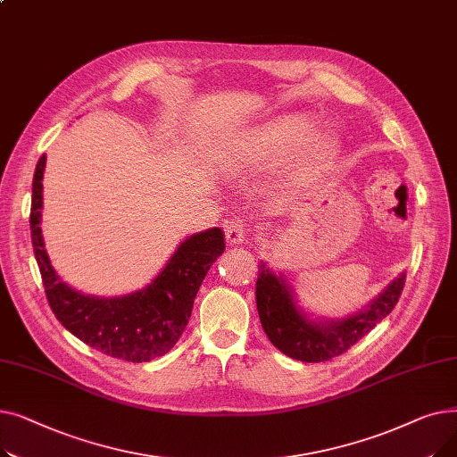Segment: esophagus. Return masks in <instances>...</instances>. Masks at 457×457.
I'll return each instance as SVG.
<instances>
[{"mask_svg":"<svg viewBox=\"0 0 457 457\" xmlns=\"http://www.w3.org/2000/svg\"><path fill=\"white\" fill-rule=\"evenodd\" d=\"M224 233L228 243L241 245L246 238V224L241 219H231L224 222Z\"/></svg>","mask_w":457,"mask_h":457,"instance_id":"34e87169","label":"esophagus"}]
</instances>
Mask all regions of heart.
<instances>
[{"label":"heart","mask_w":457,"mask_h":457,"mask_svg":"<svg viewBox=\"0 0 457 457\" xmlns=\"http://www.w3.org/2000/svg\"><path fill=\"white\" fill-rule=\"evenodd\" d=\"M313 120L303 114H289L262 124L250 131L246 137L235 142L226 154V161L233 168H265L289 154L296 144L302 143V159L305 162H317L329 159L339 148V138L331 131H315Z\"/></svg>","instance_id":"1"}]
</instances>
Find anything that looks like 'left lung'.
Returning <instances> with one entry per match:
<instances>
[{"label": "left lung", "mask_w": 457, "mask_h": 457, "mask_svg": "<svg viewBox=\"0 0 457 457\" xmlns=\"http://www.w3.org/2000/svg\"><path fill=\"white\" fill-rule=\"evenodd\" d=\"M405 274H400L386 291L359 313L341 320H311L295 302L287 279L276 276L265 261L259 262L255 302L261 326L270 343L303 363H320L345 353L359 339L386 319L403 291Z\"/></svg>", "instance_id": "8db88e82"}]
</instances>
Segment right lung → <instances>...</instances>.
Here are the masks:
<instances>
[{
	"instance_id": "right-lung-1",
	"label": "right lung",
	"mask_w": 457,
	"mask_h": 457,
	"mask_svg": "<svg viewBox=\"0 0 457 457\" xmlns=\"http://www.w3.org/2000/svg\"><path fill=\"white\" fill-rule=\"evenodd\" d=\"M44 168L46 155L35 168L29 224L46 298L57 320L90 348L124 361H152L172 350L188 324L207 270L226 248L222 229L211 228L187 237L142 291L118 298L83 295L57 276L44 248L40 229Z\"/></svg>"
}]
</instances>
